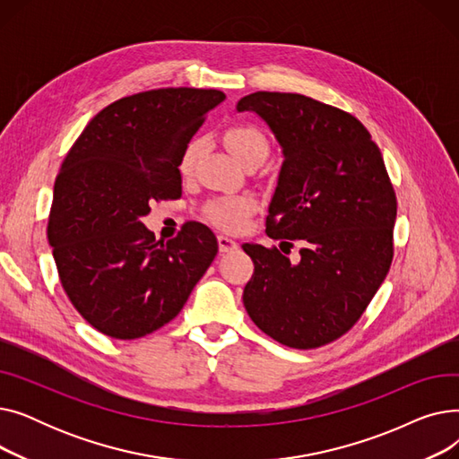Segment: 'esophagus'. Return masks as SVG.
Listing matches in <instances>:
<instances>
[{"instance_id":"esophagus-1","label":"esophagus","mask_w":459,"mask_h":459,"mask_svg":"<svg viewBox=\"0 0 459 459\" xmlns=\"http://www.w3.org/2000/svg\"><path fill=\"white\" fill-rule=\"evenodd\" d=\"M217 244H220V251H221V253H230V251L238 249V242H236V239H232V238H229V236H223V234L217 236Z\"/></svg>"}]
</instances>
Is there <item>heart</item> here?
Masks as SVG:
<instances>
[{
	"mask_svg": "<svg viewBox=\"0 0 459 459\" xmlns=\"http://www.w3.org/2000/svg\"><path fill=\"white\" fill-rule=\"evenodd\" d=\"M225 144L230 151V154L244 163L247 158L255 154H268V139L264 137L262 132H258L253 126H232L225 132ZM203 151V141L193 139L187 147L184 149L180 156V173L187 175L193 165H195L199 154ZM256 203L251 195H234V197H221L210 201L204 206V215L208 220L225 230H238L242 229L247 221V217L253 213Z\"/></svg>",
	"mask_w": 459,
	"mask_h": 459,
	"instance_id": "1",
	"label": "heart"
}]
</instances>
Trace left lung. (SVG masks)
<instances>
[{
  "instance_id": "1",
  "label": "left lung",
  "mask_w": 459,
  "mask_h": 459,
  "mask_svg": "<svg viewBox=\"0 0 459 459\" xmlns=\"http://www.w3.org/2000/svg\"><path fill=\"white\" fill-rule=\"evenodd\" d=\"M253 111L275 135L282 165L266 234L298 239L299 262L244 244L255 273L244 288L251 320L273 341L312 350L348 333L393 262L396 197L377 144L359 120L294 92L258 91Z\"/></svg>"
}]
</instances>
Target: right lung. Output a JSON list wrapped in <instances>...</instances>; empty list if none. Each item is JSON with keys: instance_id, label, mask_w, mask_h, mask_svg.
Masks as SVG:
<instances>
[{"instance_id": "add662e5", "label": "right lung", "mask_w": 459, "mask_h": 459, "mask_svg": "<svg viewBox=\"0 0 459 459\" xmlns=\"http://www.w3.org/2000/svg\"><path fill=\"white\" fill-rule=\"evenodd\" d=\"M215 89L169 87L104 108L66 154L54 186L48 239L72 305L100 333L132 341L171 322L217 255L203 223L156 242L141 217L182 195L178 163Z\"/></svg>"}]
</instances>
